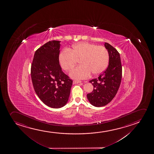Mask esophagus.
I'll use <instances>...</instances> for the list:
<instances>
[{
	"label": "esophagus",
	"mask_w": 154,
	"mask_h": 154,
	"mask_svg": "<svg viewBox=\"0 0 154 154\" xmlns=\"http://www.w3.org/2000/svg\"><path fill=\"white\" fill-rule=\"evenodd\" d=\"M81 81H78V80H74V81H73V84H78V83H81Z\"/></svg>",
	"instance_id": "34e87169"
}]
</instances>
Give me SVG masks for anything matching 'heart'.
Here are the masks:
<instances>
[{"mask_svg":"<svg viewBox=\"0 0 154 154\" xmlns=\"http://www.w3.org/2000/svg\"><path fill=\"white\" fill-rule=\"evenodd\" d=\"M79 60L81 65L71 71L70 76L75 79H84L90 76L91 72L94 75H99L106 69L109 52L103 46L81 42L68 50L62 51L59 57L60 65L66 71L71 70Z\"/></svg>","mask_w":154,"mask_h":154,"instance_id":"b5f03b06","label":"heart"}]
</instances>
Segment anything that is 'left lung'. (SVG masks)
Wrapping results in <instances>:
<instances>
[{
    "mask_svg": "<svg viewBox=\"0 0 154 154\" xmlns=\"http://www.w3.org/2000/svg\"><path fill=\"white\" fill-rule=\"evenodd\" d=\"M104 46L109 52V66L98 78L90 81L94 88L87 94L89 102L95 107L105 106L113 100L119 90L122 76L119 52L109 43L105 42Z\"/></svg>",
    "mask_w": 154,
    "mask_h": 154,
    "instance_id": "1",
    "label": "left lung"
}]
</instances>
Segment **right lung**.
<instances>
[{
  "label": "right lung",
  "mask_w": 154,
  "mask_h": 154,
  "mask_svg": "<svg viewBox=\"0 0 154 154\" xmlns=\"http://www.w3.org/2000/svg\"><path fill=\"white\" fill-rule=\"evenodd\" d=\"M60 42L49 41L39 48L35 52L31 68L36 94L44 104L55 109L68 102L73 82L60 66Z\"/></svg>",
  "instance_id": "1"
}]
</instances>
